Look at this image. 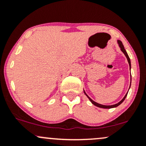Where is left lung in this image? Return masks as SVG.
I'll return each instance as SVG.
<instances>
[{"label": "left lung", "instance_id": "obj_1", "mask_svg": "<svg viewBox=\"0 0 146 146\" xmlns=\"http://www.w3.org/2000/svg\"><path fill=\"white\" fill-rule=\"evenodd\" d=\"M117 44H118V45H119V46L120 47V49H121V51L123 52V53H124V55L125 56V57H126V58H127V60H128V64H129V66H130V68H131V62H130V58H129V56H128V53H127V52H126V51H125V49L124 48V46H123V44H122V42H121V41H120V40H117ZM131 79V78H130ZM130 85H131V82H130ZM84 94L86 95L87 96V98H88V99H89V100L90 101V102H91L92 104H93V105H95V106H98V107H99V108H115V107H117L118 106H119L120 104H121L122 103V102H123V101H124V100L125 99V98H126V96H127V95H128V93H126V94H125V95L124 97H123V98L122 99V100H121V101H120L119 102H118V103L117 104H114V105H111V106H106V105H102V104H98V103H97V102H94L93 101V100H91V99H90L89 97H88V95L86 94V92L84 91Z\"/></svg>", "mask_w": 146, "mask_h": 146}]
</instances>
